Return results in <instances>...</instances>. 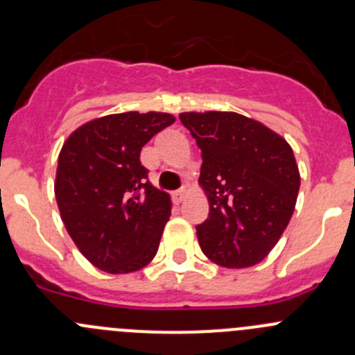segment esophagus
I'll use <instances>...</instances> for the list:
<instances>
[{
  "mask_svg": "<svg viewBox=\"0 0 355 355\" xmlns=\"http://www.w3.org/2000/svg\"><path fill=\"white\" fill-rule=\"evenodd\" d=\"M185 196H187V192H185V191H177V192H173V194H171V199H173L175 204H180L182 200L185 199Z\"/></svg>",
  "mask_w": 355,
  "mask_h": 355,
  "instance_id": "obj_1",
  "label": "esophagus"
}]
</instances>
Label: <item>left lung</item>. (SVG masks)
Returning a JSON list of instances; mask_svg holds the SVG:
<instances>
[{"label": "left lung", "mask_w": 355, "mask_h": 355, "mask_svg": "<svg viewBox=\"0 0 355 355\" xmlns=\"http://www.w3.org/2000/svg\"><path fill=\"white\" fill-rule=\"evenodd\" d=\"M198 142L199 185L209 216L196 227L200 250L223 268L261 263L287 228L300 187L292 148L261 121L234 111H185Z\"/></svg>", "instance_id": "left-lung-1"}]
</instances>
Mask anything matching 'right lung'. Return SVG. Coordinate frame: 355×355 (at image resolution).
Returning <instances> with one entry per match:
<instances>
[{
    "mask_svg": "<svg viewBox=\"0 0 355 355\" xmlns=\"http://www.w3.org/2000/svg\"><path fill=\"white\" fill-rule=\"evenodd\" d=\"M161 111H127L85 121L58 156L55 196L82 256L110 275L148 266L156 256L171 200L148 180L141 149L171 125Z\"/></svg>",
    "mask_w": 355,
    "mask_h": 355,
    "instance_id": "1",
    "label": "right lung"
}]
</instances>
